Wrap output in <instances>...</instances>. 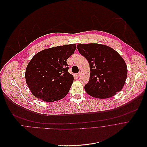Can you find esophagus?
Returning <instances> with one entry per match:
<instances>
[{
	"label": "esophagus",
	"mask_w": 147,
	"mask_h": 147,
	"mask_svg": "<svg viewBox=\"0 0 147 147\" xmlns=\"http://www.w3.org/2000/svg\"><path fill=\"white\" fill-rule=\"evenodd\" d=\"M80 74H81V73H80V72H79V73L77 74V76L79 77V76H80Z\"/></svg>",
	"instance_id": "esophagus-1"
}]
</instances>
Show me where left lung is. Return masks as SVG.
Returning a JSON list of instances; mask_svg holds the SVG:
<instances>
[{"mask_svg": "<svg viewBox=\"0 0 147 147\" xmlns=\"http://www.w3.org/2000/svg\"><path fill=\"white\" fill-rule=\"evenodd\" d=\"M79 53L90 65V79L84 86L92 97L107 98L115 96L123 88L127 74L126 64L119 53L101 44L77 45Z\"/></svg>", "mask_w": 147, "mask_h": 147, "instance_id": "1", "label": "left lung"}]
</instances>
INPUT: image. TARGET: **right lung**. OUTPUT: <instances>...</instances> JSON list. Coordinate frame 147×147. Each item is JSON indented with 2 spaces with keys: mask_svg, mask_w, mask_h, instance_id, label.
<instances>
[{
  "mask_svg": "<svg viewBox=\"0 0 147 147\" xmlns=\"http://www.w3.org/2000/svg\"><path fill=\"white\" fill-rule=\"evenodd\" d=\"M75 44L43 50L35 54L26 68L25 79L32 94L47 102L64 98L69 92L74 76L68 72V58Z\"/></svg>",
  "mask_w": 147,
  "mask_h": 147,
  "instance_id": "add662e5",
  "label": "right lung"
}]
</instances>
